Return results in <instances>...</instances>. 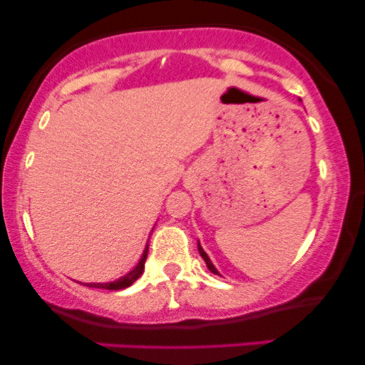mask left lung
Returning a JSON list of instances; mask_svg holds the SVG:
<instances>
[{
  "instance_id": "obj_1",
  "label": "left lung",
  "mask_w": 365,
  "mask_h": 365,
  "mask_svg": "<svg viewBox=\"0 0 365 365\" xmlns=\"http://www.w3.org/2000/svg\"><path fill=\"white\" fill-rule=\"evenodd\" d=\"M197 247H199V254L202 255V259H204V261H206V266H207V269L211 271V273H215V274H220V273H217V269H216V267H215V264H212V262H211V259H209V255H207L206 252H204V249H202V247H200V244H197Z\"/></svg>"
}]
</instances>
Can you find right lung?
I'll return each instance as SVG.
<instances>
[{"instance_id": "add662e5", "label": "right lung", "mask_w": 365, "mask_h": 365, "mask_svg": "<svg viewBox=\"0 0 365 365\" xmlns=\"http://www.w3.org/2000/svg\"><path fill=\"white\" fill-rule=\"evenodd\" d=\"M148 250L149 247H145L144 254H142L139 264H137L135 267H133L132 271H130L128 274L121 276L120 279H116V282H110V283H87V287L91 288H104V290H121V288H127L135 282L137 278L142 274V271H144V264H145V259H148Z\"/></svg>"}]
</instances>
